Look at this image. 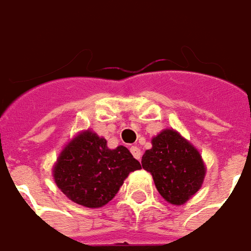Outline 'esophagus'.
I'll return each mask as SVG.
<instances>
[{
    "instance_id": "esophagus-1",
    "label": "esophagus",
    "mask_w": 251,
    "mask_h": 251,
    "mask_svg": "<svg viewBox=\"0 0 251 251\" xmlns=\"http://www.w3.org/2000/svg\"><path fill=\"white\" fill-rule=\"evenodd\" d=\"M129 150H131L132 155L136 158L137 160L141 159V150H140V148H137V146H131L129 148Z\"/></svg>"
}]
</instances>
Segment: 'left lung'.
I'll return each mask as SVG.
<instances>
[{"label": "left lung", "instance_id": "1", "mask_svg": "<svg viewBox=\"0 0 251 251\" xmlns=\"http://www.w3.org/2000/svg\"><path fill=\"white\" fill-rule=\"evenodd\" d=\"M153 148L142 155V168L153 175L160 196L182 205L201 188L205 166L196 148L177 132L166 129L153 138Z\"/></svg>", "mask_w": 251, "mask_h": 251}]
</instances>
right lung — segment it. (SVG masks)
<instances>
[{
    "mask_svg": "<svg viewBox=\"0 0 251 251\" xmlns=\"http://www.w3.org/2000/svg\"><path fill=\"white\" fill-rule=\"evenodd\" d=\"M141 164L124 146L107 149L105 138L87 131L72 140L54 167L58 188L85 207H101L111 201L128 174Z\"/></svg>",
    "mask_w": 251,
    "mask_h": 251,
    "instance_id": "right-lung-1",
    "label": "right lung"
}]
</instances>
